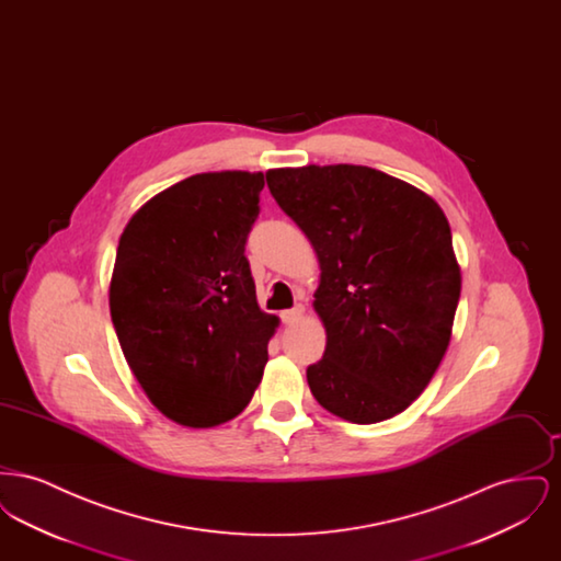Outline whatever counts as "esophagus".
Masks as SVG:
<instances>
[{
	"instance_id": "34e87169",
	"label": "esophagus",
	"mask_w": 561,
	"mask_h": 561,
	"mask_svg": "<svg viewBox=\"0 0 561 561\" xmlns=\"http://www.w3.org/2000/svg\"><path fill=\"white\" fill-rule=\"evenodd\" d=\"M302 316H305V307H302V305H296L294 309L282 311V321L290 325V323H296V321L302 320Z\"/></svg>"
}]
</instances>
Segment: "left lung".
I'll return each instance as SVG.
<instances>
[{
	"mask_svg": "<svg viewBox=\"0 0 561 561\" xmlns=\"http://www.w3.org/2000/svg\"><path fill=\"white\" fill-rule=\"evenodd\" d=\"M267 185L320 261L313 309L325 351L307 368L313 398L348 423L393 419L450 345L460 267L446 214L368 165L277 168Z\"/></svg>",
	"mask_w": 561,
	"mask_h": 561,
	"instance_id": "8db88e82",
	"label": "left lung"
}]
</instances>
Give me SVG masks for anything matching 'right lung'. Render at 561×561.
<instances>
[{
	"label": "right lung",
	"instance_id": "obj_1",
	"mask_svg": "<svg viewBox=\"0 0 561 561\" xmlns=\"http://www.w3.org/2000/svg\"><path fill=\"white\" fill-rule=\"evenodd\" d=\"M263 172H204L128 220L108 286L138 385L170 421L208 428L250 403L279 320L261 311L245 259Z\"/></svg>",
	"mask_w": 561,
	"mask_h": 561
}]
</instances>
